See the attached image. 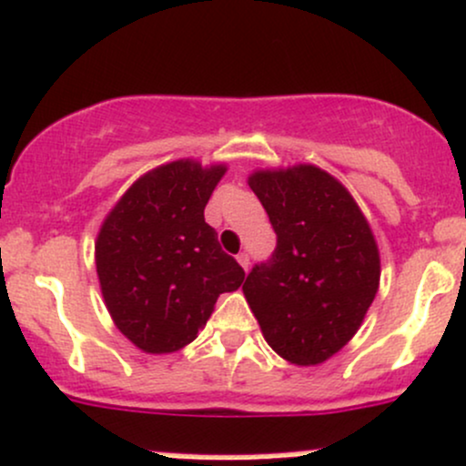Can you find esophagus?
<instances>
[{
	"label": "esophagus",
	"instance_id": "34e87169",
	"mask_svg": "<svg viewBox=\"0 0 466 466\" xmlns=\"http://www.w3.org/2000/svg\"><path fill=\"white\" fill-rule=\"evenodd\" d=\"M238 261H239V266H242L244 270H248V266H250L248 253H239V255H238Z\"/></svg>",
	"mask_w": 466,
	"mask_h": 466
}]
</instances>
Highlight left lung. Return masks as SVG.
<instances>
[{"label":"left lung","mask_w":466,"mask_h":466,"mask_svg":"<svg viewBox=\"0 0 466 466\" xmlns=\"http://www.w3.org/2000/svg\"><path fill=\"white\" fill-rule=\"evenodd\" d=\"M248 187L277 233V248L242 290L266 343L299 368L348 346L380 281L368 218L343 182L317 165L255 169Z\"/></svg>","instance_id":"1"}]
</instances>
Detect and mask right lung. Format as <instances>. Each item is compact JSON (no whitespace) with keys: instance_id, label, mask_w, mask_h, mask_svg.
Here are the masks:
<instances>
[{"instance_id":"right-lung-1","label":"right lung","mask_w":466,"mask_h":466,"mask_svg":"<svg viewBox=\"0 0 466 466\" xmlns=\"http://www.w3.org/2000/svg\"><path fill=\"white\" fill-rule=\"evenodd\" d=\"M228 167L180 158L147 171L118 198L94 242L103 301L114 326L147 354L189 346L218 297L244 270L218 244L205 207Z\"/></svg>"}]
</instances>
